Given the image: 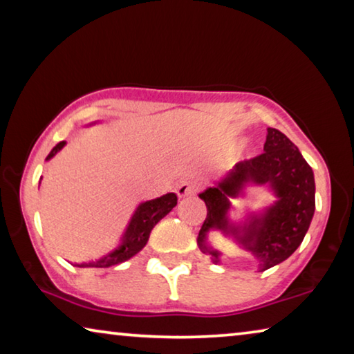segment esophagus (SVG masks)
Returning a JSON list of instances; mask_svg holds the SVG:
<instances>
[{"label": "esophagus", "mask_w": 354, "mask_h": 354, "mask_svg": "<svg viewBox=\"0 0 354 354\" xmlns=\"http://www.w3.org/2000/svg\"><path fill=\"white\" fill-rule=\"evenodd\" d=\"M196 189H198V187H196V184L194 181H181L176 187V194H178L179 198H185V196L194 195Z\"/></svg>", "instance_id": "34e87169"}]
</instances>
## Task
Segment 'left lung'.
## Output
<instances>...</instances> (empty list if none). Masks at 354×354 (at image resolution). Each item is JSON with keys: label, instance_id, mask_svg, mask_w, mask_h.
Segmentation results:
<instances>
[{"label": "left lung", "instance_id": "obj_1", "mask_svg": "<svg viewBox=\"0 0 354 354\" xmlns=\"http://www.w3.org/2000/svg\"><path fill=\"white\" fill-rule=\"evenodd\" d=\"M250 183L267 185L277 201L261 213L249 214L242 224H234L229 218V200L241 196ZM198 196L207 207L196 239L203 253L214 263L221 262L220 251L207 242L209 232L220 231L248 251L263 272L286 261L306 236L315 211L314 171L281 131L268 128L262 154L236 164Z\"/></svg>", "mask_w": 354, "mask_h": 354}]
</instances>
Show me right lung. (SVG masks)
I'll return each mask as SVG.
<instances>
[{"label": "right lung", "mask_w": 354, "mask_h": 354, "mask_svg": "<svg viewBox=\"0 0 354 354\" xmlns=\"http://www.w3.org/2000/svg\"><path fill=\"white\" fill-rule=\"evenodd\" d=\"M95 123H91V124H95ZM64 147H65V142H59L57 145L51 149L50 154L46 156V160L55 158V156L61 151ZM176 203H178L176 194H165L162 196H159V198L140 203L134 211L133 217H131L122 239H120V243L117 248H113L111 253L104 254L97 261L76 263V266L82 268L84 267L106 268V267L117 266V263H122L124 261L131 259V257L136 256L143 247H145L148 242L149 232H151L153 227L158 225V221L162 220L165 215L176 206Z\"/></svg>", "instance_id": "right-lung-1"}]
</instances>
